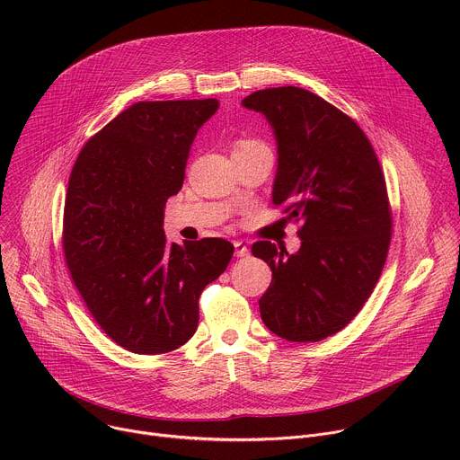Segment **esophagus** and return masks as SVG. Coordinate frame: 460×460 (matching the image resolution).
Masks as SVG:
<instances>
[{"mask_svg":"<svg viewBox=\"0 0 460 460\" xmlns=\"http://www.w3.org/2000/svg\"><path fill=\"white\" fill-rule=\"evenodd\" d=\"M234 254H236L238 258H242V256H247V254H249V249H247V245H243L242 242H234Z\"/></svg>","mask_w":460,"mask_h":460,"instance_id":"34e87169","label":"esophagus"}]
</instances>
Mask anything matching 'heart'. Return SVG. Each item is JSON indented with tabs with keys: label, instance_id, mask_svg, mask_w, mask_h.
I'll return each mask as SVG.
<instances>
[{
	"label": "heart",
	"instance_id": "1",
	"mask_svg": "<svg viewBox=\"0 0 460 460\" xmlns=\"http://www.w3.org/2000/svg\"><path fill=\"white\" fill-rule=\"evenodd\" d=\"M254 146H264V144H260V142H256V140H238L236 146H234V151L247 149V147H254Z\"/></svg>",
	"mask_w": 460,
	"mask_h": 460
}]
</instances>
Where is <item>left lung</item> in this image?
Returning <instances> with one entry per match:
<instances>
[{"label":"left lung","mask_w":460,"mask_h":460,"mask_svg":"<svg viewBox=\"0 0 460 460\" xmlns=\"http://www.w3.org/2000/svg\"><path fill=\"white\" fill-rule=\"evenodd\" d=\"M242 105L275 130L273 204L300 222V249L268 240L251 251L273 271L258 300L268 330L289 342L339 333L373 293L391 240V208L376 153L358 123L300 87L249 94Z\"/></svg>","instance_id":"1"}]
</instances>
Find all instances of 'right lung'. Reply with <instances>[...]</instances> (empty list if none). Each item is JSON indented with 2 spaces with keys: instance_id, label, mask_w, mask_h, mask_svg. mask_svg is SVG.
Instances as JSON below:
<instances>
[{
  "instance_id": "add662e5",
  "label": "right lung",
  "mask_w": 460,
  "mask_h": 460,
  "mask_svg": "<svg viewBox=\"0 0 460 460\" xmlns=\"http://www.w3.org/2000/svg\"><path fill=\"white\" fill-rule=\"evenodd\" d=\"M218 102H138L80 151L65 196L63 254L96 323L138 355L169 353L199 327V300L227 268L224 238L167 243L164 209Z\"/></svg>"
}]
</instances>
